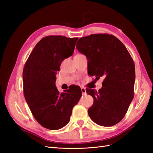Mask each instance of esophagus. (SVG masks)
<instances>
[{
  "instance_id": "obj_1",
  "label": "esophagus",
  "mask_w": 153,
  "mask_h": 153,
  "mask_svg": "<svg viewBox=\"0 0 153 153\" xmlns=\"http://www.w3.org/2000/svg\"><path fill=\"white\" fill-rule=\"evenodd\" d=\"M81 91L82 92V94L83 95H85L86 94V90H85V88L84 87H82L81 88Z\"/></svg>"
}]
</instances>
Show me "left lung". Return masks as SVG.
<instances>
[{
  "label": "left lung",
  "instance_id": "1",
  "mask_svg": "<svg viewBox=\"0 0 153 153\" xmlns=\"http://www.w3.org/2000/svg\"><path fill=\"white\" fill-rule=\"evenodd\" d=\"M76 49L88 60V74L96 80L104 77L99 91L86 89L94 103L88 110L92 121L112 126L126 114L134 97L135 64L123 43L108 34H94L80 38Z\"/></svg>",
  "mask_w": 153,
  "mask_h": 153
}]
</instances>
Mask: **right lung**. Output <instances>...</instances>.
<instances>
[{"instance_id":"1","label":"right lung","mask_w":153,"mask_h":153,"mask_svg":"<svg viewBox=\"0 0 153 153\" xmlns=\"http://www.w3.org/2000/svg\"><path fill=\"white\" fill-rule=\"evenodd\" d=\"M78 38L48 36L32 51L23 71L25 99L37 121L57 130L70 120L72 110L82 96L80 87L73 86L60 93L55 75L63 60L72 55Z\"/></svg>"}]
</instances>
